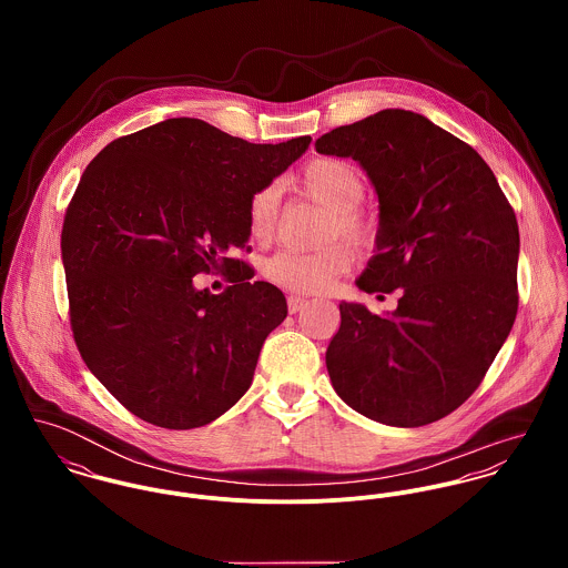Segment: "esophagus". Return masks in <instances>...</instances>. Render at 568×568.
I'll list each match as a JSON object with an SVG mask.
<instances>
[{
    "mask_svg": "<svg viewBox=\"0 0 568 568\" xmlns=\"http://www.w3.org/2000/svg\"><path fill=\"white\" fill-rule=\"evenodd\" d=\"M306 304H308L306 297H302V295H288V311H291V313H300Z\"/></svg>",
    "mask_w": 568,
    "mask_h": 568,
    "instance_id": "34e87169",
    "label": "esophagus"
}]
</instances>
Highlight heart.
Returning a JSON list of instances; mask_svg holds the SVG:
<instances>
[{"label": "heart", "instance_id": "b5f03b06", "mask_svg": "<svg viewBox=\"0 0 568 568\" xmlns=\"http://www.w3.org/2000/svg\"><path fill=\"white\" fill-rule=\"evenodd\" d=\"M300 187L329 210L327 236H345L365 244L372 239V225L358 214L365 196V181L356 165L338 158H320L308 163L300 176ZM280 219V192L273 185L257 190L248 201V232L255 241H268ZM352 266L345 246L332 244L320 251L280 248L264 262V275L293 293H320Z\"/></svg>", "mask_w": 568, "mask_h": 568}]
</instances>
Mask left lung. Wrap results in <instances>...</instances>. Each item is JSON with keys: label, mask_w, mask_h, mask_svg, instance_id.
<instances>
[{"label": "left lung", "mask_w": 568, "mask_h": 568, "mask_svg": "<svg viewBox=\"0 0 568 568\" xmlns=\"http://www.w3.org/2000/svg\"><path fill=\"white\" fill-rule=\"evenodd\" d=\"M315 149L361 163L378 194L376 255L356 286L403 293L387 315L338 304L332 387L387 426L437 422L481 385L516 320V214L481 155L413 111L383 109Z\"/></svg>", "instance_id": "obj_1"}]
</instances>
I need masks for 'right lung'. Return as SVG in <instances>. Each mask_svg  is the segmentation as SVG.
<instances>
[{
    "label": "right lung",
    "instance_id": "right-lung-1",
    "mask_svg": "<svg viewBox=\"0 0 568 568\" xmlns=\"http://www.w3.org/2000/svg\"><path fill=\"white\" fill-rule=\"evenodd\" d=\"M311 146L251 144L196 118L113 140L82 172L61 253L82 361L140 419L196 428L236 405L286 297L230 251L244 248L248 201ZM216 267L221 296L191 277Z\"/></svg>",
    "mask_w": 568,
    "mask_h": 568
}]
</instances>
